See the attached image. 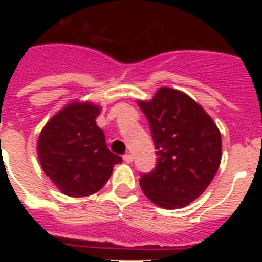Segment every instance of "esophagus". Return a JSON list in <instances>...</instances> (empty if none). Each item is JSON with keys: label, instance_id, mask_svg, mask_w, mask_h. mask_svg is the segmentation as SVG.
Masks as SVG:
<instances>
[{"label": "esophagus", "instance_id": "obj_1", "mask_svg": "<svg viewBox=\"0 0 262 262\" xmlns=\"http://www.w3.org/2000/svg\"><path fill=\"white\" fill-rule=\"evenodd\" d=\"M123 160H124V163H127V164H131L134 161V157H133V155H129V154H126L123 156Z\"/></svg>", "mask_w": 262, "mask_h": 262}]
</instances>
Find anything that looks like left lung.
I'll list each match as a JSON object with an SVG mask.
<instances>
[{
  "label": "left lung",
  "instance_id": "8db88e82",
  "mask_svg": "<svg viewBox=\"0 0 262 262\" xmlns=\"http://www.w3.org/2000/svg\"><path fill=\"white\" fill-rule=\"evenodd\" d=\"M147 117L156 155L155 169L140 176L148 200L163 209H181L212 181L222 159V136L214 120L187 94L160 88L139 101Z\"/></svg>",
  "mask_w": 262,
  "mask_h": 262
}]
</instances>
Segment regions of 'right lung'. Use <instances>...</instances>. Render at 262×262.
Segmentation results:
<instances>
[{"label":"right lung","instance_id":"1","mask_svg":"<svg viewBox=\"0 0 262 262\" xmlns=\"http://www.w3.org/2000/svg\"><path fill=\"white\" fill-rule=\"evenodd\" d=\"M101 113L89 102H73L53 115L38 139L40 165L62 194L88 196L102 189L122 157L111 154L96 123Z\"/></svg>","mask_w":262,"mask_h":262}]
</instances>
